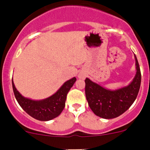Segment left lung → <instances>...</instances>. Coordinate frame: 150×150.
<instances>
[{"label": "left lung", "mask_w": 150, "mask_h": 150, "mask_svg": "<svg viewBox=\"0 0 150 150\" xmlns=\"http://www.w3.org/2000/svg\"><path fill=\"white\" fill-rule=\"evenodd\" d=\"M137 73L133 81L127 87L109 91L86 78V96L88 105L96 116L103 119H113L128 110L134 102L141 85V72L136 55Z\"/></svg>", "instance_id": "8db88e82"}]
</instances>
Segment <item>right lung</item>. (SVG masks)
Instances as JSON below:
<instances>
[{
    "label": "right lung",
    "instance_id": "right-lung-1",
    "mask_svg": "<svg viewBox=\"0 0 150 150\" xmlns=\"http://www.w3.org/2000/svg\"><path fill=\"white\" fill-rule=\"evenodd\" d=\"M76 81L73 78L67 80L53 96L42 100H33L22 96L12 80L14 96L20 106L29 116L39 121H50L57 117L65 106L67 94Z\"/></svg>",
    "mask_w": 150,
    "mask_h": 150
}]
</instances>
